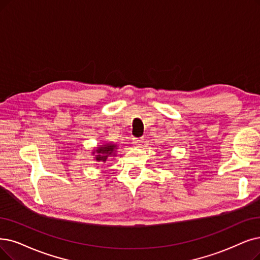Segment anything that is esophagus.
<instances>
[{"label": "esophagus", "instance_id": "1", "mask_svg": "<svg viewBox=\"0 0 260 260\" xmlns=\"http://www.w3.org/2000/svg\"><path fill=\"white\" fill-rule=\"evenodd\" d=\"M143 143H144V140H142V139H133V141H132V144L137 147L142 146Z\"/></svg>", "mask_w": 260, "mask_h": 260}]
</instances>
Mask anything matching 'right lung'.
<instances>
[{
    "label": "right lung",
    "instance_id": "obj_1",
    "mask_svg": "<svg viewBox=\"0 0 260 260\" xmlns=\"http://www.w3.org/2000/svg\"><path fill=\"white\" fill-rule=\"evenodd\" d=\"M117 145L113 143H103L98 145L97 147L92 150V155H95V160L97 162H107L109 158H114L117 152Z\"/></svg>",
    "mask_w": 260,
    "mask_h": 260
}]
</instances>
